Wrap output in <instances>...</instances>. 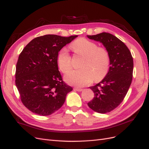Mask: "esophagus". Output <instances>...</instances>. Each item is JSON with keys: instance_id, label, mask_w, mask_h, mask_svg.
<instances>
[{"instance_id": "1", "label": "esophagus", "mask_w": 149, "mask_h": 149, "mask_svg": "<svg viewBox=\"0 0 149 149\" xmlns=\"http://www.w3.org/2000/svg\"><path fill=\"white\" fill-rule=\"evenodd\" d=\"M74 90H76V91H77V92H81V91L83 90L82 88H77V87L74 88Z\"/></svg>"}]
</instances>
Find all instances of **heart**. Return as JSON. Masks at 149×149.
Masks as SVG:
<instances>
[{
  "instance_id": "b5f03b06",
  "label": "heart",
  "mask_w": 149,
  "mask_h": 149,
  "mask_svg": "<svg viewBox=\"0 0 149 149\" xmlns=\"http://www.w3.org/2000/svg\"><path fill=\"white\" fill-rule=\"evenodd\" d=\"M75 54L83 56L80 69L70 70L65 76L68 84L84 87L93 80L100 81L107 75L110 65V57L108 50L98 47L92 41L79 38L70 45ZM57 64L62 73H67L71 68V57L66 48H62L57 55Z\"/></svg>"
}]
</instances>
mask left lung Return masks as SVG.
Masks as SVG:
<instances>
[{
  "label": "left lung",
  "mask_w": 149,
  "mask_h": 149,
  "mask_svg": "<svg viewBox=\"0 0 149 149\" xmlns=\"http://www.w3.org/2000/svg\"><path fill=\"white\" fill-rule=\"evenodd\" d=\"M87 37L102 42L110 57L109 68L105 77L90 87L95 97L88 106L95 112L109 113L121 104L127 93L132 80L133 59L126 45L110 33L103 32Z\"/></svg>",
  "instance_id": "8db88e82"
}]
</instances>
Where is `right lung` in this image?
<instances>
[{
  "label": "right lung",
  "mask_w": 149,
  "mask_h": 149,
  "mask_svg": "<svg viewBox=\"0 0 149 149\" xmlns=\"http://www.w3.org/2000/svg\"><path fill=\"white\" fill-rule=\"evenodd\" d=\"M77 37L56 35L37 37L19 55L15 85L22 103L31 112L41 116L52 114L61 108L67 94L72 90L62 80L57 55Z\"/></svg>",
  "instance_id": "add662e5"
}]
</instances>
